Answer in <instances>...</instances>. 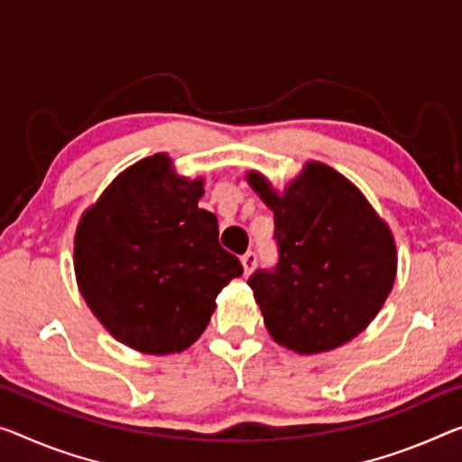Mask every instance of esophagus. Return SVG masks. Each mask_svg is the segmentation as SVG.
<instances>
[{
  "label": "esophagus",
  "instance_id": "obj_1",
  "mask_svg": "<svg viewBox=\"0 0 462 462\" xmlns=\"http://www.w3.org/2000/svg\"><path fill=\"white\" fill-rule=\"evenodd\" d=\"M241 264H244V271L245 274H250L254 271V266L258 264V255H255V252H245L244 255H241Z\"/></svg>",
  "mask_w": 462,
  "mask_h": 462
}]
</instances>
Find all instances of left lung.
<instances>
[{"mask_svg":"<svg viewBox=\"0 0 462 462\" xmlns=\"http://www.w3.org/2000/svg\"><path fill=\"white\" fill-rule=\"evenodd\" d=\"M250 186L274 212L276 264L247 279L271 337L305 355L357 337L394 282L388 226L351 181L320 162L282 196L258 173Z\"/></svg>","mask_w":462,"mask_h":462,"instance_id":"obj_1","label":"left lung"}]
</instances>
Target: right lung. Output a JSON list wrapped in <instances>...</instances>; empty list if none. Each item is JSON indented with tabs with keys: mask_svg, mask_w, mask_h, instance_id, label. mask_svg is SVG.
Masks as SVG:
<instances>
[{
	"mask_svg": "<svg viewBox=\"0 0 462 462\" xmlns=\"http://www.w3.org/2000/svg\"><path fill=\"white\" fill-rule=\"evenodd\" d=\"M202 194V180L177 177L171 161L154 154L119 175L78 226L82 297L132 349H188L208 326L218 291L244 273L218 244L217 217L198 208Z\"/></svg>",
	"mask_w": 462,
	"mask_h": 462,
	"instance_id": "1",
	"label": "right lung"
}]
</instances>
